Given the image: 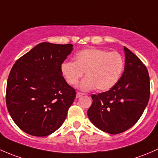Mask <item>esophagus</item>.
Segmentation results:
<instances>
[{"label": "esophagus", "mask_w": 158, "mask_h": 158, "mask_svg": "<svg viewBox=\"0 0 158 158\" xmlns=\"http://www.w3.org/2000/svg\"><path fill=\"white\" fill-rule=\"evenodd\" d=\"M84 94H84V93H82V92H77V95H76V97H77V98H78V97H82V96H84Z\"/></svg>", "instance_id": "esophagus-1"}]
</instances>
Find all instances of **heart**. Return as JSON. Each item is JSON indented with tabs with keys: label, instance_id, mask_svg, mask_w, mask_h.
I'll return each instance as SVG.
<instances>
[{
	"label": "heart",
	"instance_id": "heart-1",
	"mask_svg": "<svg viewBox=\"0 0 158 158\" xmlns=\"http://www.w3.org/2000/svg\"><path fill=\"white\" fill-rule=\"evenodd\" d=\"M123 68L124 60L119 53L87 48L75 55L74 62H63L61 71L70 85L75 86L85 72L86 77L79 86L81 90L106 91L116 84Z\"/></svg>",
	"mask_w": 158,
	"mask_h": 158
}]
</instances>
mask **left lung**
Listing matches in <instances>:
<instances>
[{"label":"left lung","mask_w":158,"mask_h":158,"mask_svg":"<svg viewBox=\"0 0 158 158\" xmlns=\"http://www.w3.org/2000/svg\"><path fill=\"white\" fill-rule=\"evenodd\" d=\"M126 64L116 84L106 92L93 94L87 111L90 122L99 129L118 134L132 127L142 115L150 97V78L139 57L124 47Z\"/></svg>","instance_id":"obj_1"}]
</instances>
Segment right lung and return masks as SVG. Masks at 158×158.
<instances>
[{"label":"right lung","instance_id":"obj_1","mask_svg":"<svg viewBox=\"0 0 158 158\" xmlns=\"http://www.w3.org/2000/svg\"><path fill=\"white\" fill-rule=\"evenodd\" d=\"M72 49V44L42 43L13 66L6 83V107L27 134L48 135L65 120L76 91L64 80L61 65Z\"/></svg>","mask_w":158,"mask_h":158}]
</instances>
